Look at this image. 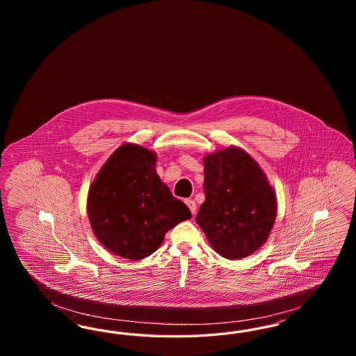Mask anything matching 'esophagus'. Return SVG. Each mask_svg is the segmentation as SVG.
Wrapping results in <instances>:
<instances>
[{
	"label": "esophagus",
	"instance_id": "esophagus-1",
	"mask_svg": "<svg viewBox=\"0 0 356 356\" xmlns=\"http://www.w3.org/2000/svg\"><path fill=\"white\" fill-rule=\"evenodd\" d=\"M186 204L188 205V208L191 209V212H192V215H195L196 213V203H195V200H192V199H186Z\"/></svg>",
	"mask_w": 356,
	"mask_h": 356
}]
</instances>
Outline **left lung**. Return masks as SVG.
Returning a JSON list of instances; mask_svg holds the SVG:
<instances>
[{"mask_svg":"<svg viewBox=\"0 0 356 356\" xmlns=\"http://www.w3.org/2000/svg\"><path fill=\"white\" fill-rule=\"evenodd\" d=\"M204 195L196 222L225 259H243L270 236L276 193L250 153L227 147L204 156Z\"/></svg>","mask_w":356,"mask_h":356,"instance_id":"left-lung-1","label":"left lung"}]
</instances>
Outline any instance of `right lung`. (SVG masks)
<instances>
[{"mask_svg":"<svg viewBox=\"0 0 356 356\" xmlns=\"http://www.w3.org/2000/svg\"><path fill=\"white\" fill-rule=\"evenodd\" d=\"M156 153L122 144L105 161L88 192L92 231L112 254L141 260L152 254L165 234L192 218L156 172Z\"/></svg>","mask_w":356,"mask_h":356,"instance_id":"right-lung-1","label":"right lung"}]
</instances>
